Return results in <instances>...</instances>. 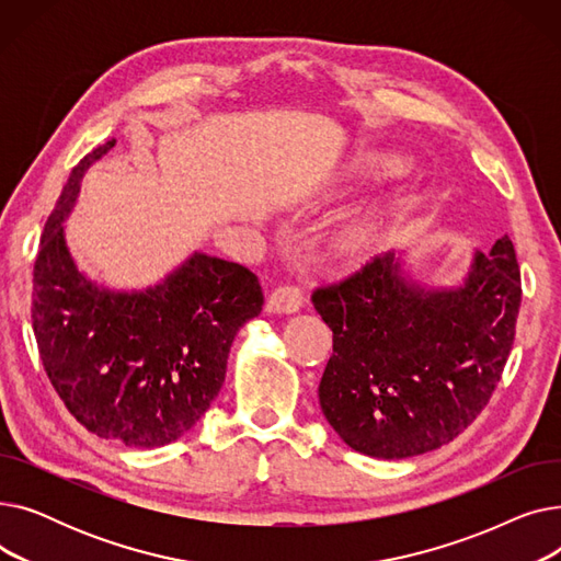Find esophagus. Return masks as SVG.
<instances>
[{
    "mask_svg": "<svg viewBox=\"0 0 561 561\" xmlns=\"http://www.w3.org/2000/svg\"><path fill=\"white\" fill-rule=\"evenodd\" d=\"M305 302L302 290L298 286L284 284L275 288L268 298V311L271 313H296Z\"/></svg>",
    "mask_w": 561,
    "mask_h": 561,
    "instance_id": "34e87169",
    "label": "esophagus"
}]
</instances>
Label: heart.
I'll use <instances>...</instances> for the list:
<instances>
[{"instance_id": "obj_1", "label": "heart", "mask_w": 561, "mask_h": 561, "mask_svg": "<svg viewBox=\"0 0 561 561\" xmlns=\"http://www.w3.org/2000/svg\"><path fill=\"white\" fill-rule=\"evenodd\" d=\"M375 241V227L370 222H357V225H350L343 229L339 245L345 254H362L366 252Z\"/></svg>"}]
</instances>
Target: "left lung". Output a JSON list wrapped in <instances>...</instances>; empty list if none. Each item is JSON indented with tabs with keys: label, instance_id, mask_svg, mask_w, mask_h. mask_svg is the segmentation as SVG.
Masks as SVG:
<instances>
[{
	"label": "left lung",
	"instance_id": "8db88e82",
	"mask_svg": "<svg viewBox=\"0 0 561 561\" xmlns=\"http://www.w3.org/2000/svg\"><path fill=\"white\" fill-rule=\"evenodd\" d=\"M514 243L478 252L459 290L409 286L393 254L320 284L311 302L334 334L318 398L350 448L404 459L450 444L489 404L520 307Z\"/></svg>",
	"mask_w": 561,
	"mask_h": 561
}]
</instances>
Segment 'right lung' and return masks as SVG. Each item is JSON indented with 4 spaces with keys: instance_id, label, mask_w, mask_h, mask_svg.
Here are the masks:
<instances>
[{
    "instance_id": "obj_1",
    "label": "right lung",
    "mask_w": 561,
    "mask_h": 561,
    "mask_svg": "<svg viewBox=\"0 0 561 561\" xmlns=\"http://www.w3.org/2000/svg\"><path fill=\"white\" fill-rule=\"evenodd\" d=\"M95 147L45 222L34 265L32 322L45 373L70 414L102 438L159 448L184 436L216 400L236 332L261 313L245 265L195 254L161 286L108 293L85 282L64 239V218Z\"/></svg>"
}]
</instances>
